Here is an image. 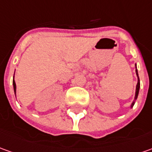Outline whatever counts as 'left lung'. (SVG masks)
<instances>
[{"mask_svg":"<svg viewBox=\"0 0 152 152\" xmlns=\"http://www.w3.org/2000/svg\"><path fill=\"white\" fill-rule=\"evenodd\" d=\"M136 66V65H135ZM135 72H136V74H137L138 76V71H137V67H136V69H135ZM140 79H139V76H138V83L137 85H136V91H135V97H134V99L136 100L138 97V95H139V91H140ZM134 102H133L131 105V107L134 106Z\"/></svg>","mask_w":152,"mask_h":152,"instance_id":"1","label":"left lung"}]
</instances>
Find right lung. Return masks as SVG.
<instances>
[{"instance_id": "1", "label": "right lung", "mask_w": 152, "mask_h": 152, "mask_svg": "<svg viewBox=\"0 0 152 152\" xmlns=\"http://www.w3.org/2000/svg\"><path fill=\"white\" fill-rule=\"evenodd\" d=\"M12 84H13V89H14V92L16 94V83H15L14 79H13V81H12Z\"/></svg>"}]
</instances>
